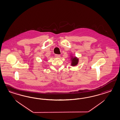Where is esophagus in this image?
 I'll return each instance as SVG.
<instances>
[{
  "mask_svg": "<svg viewBox=\"0 0 120 120\" xmlns=\"http://www.w3.org/2000/svg\"><path fill=\"white\" fill-rule=\"evenodd\" d=\"M55 57H56V58H59L60 57V55L56 54V55H55Z\"/></svg>",
  "mask_w": 120,
  "mask_h": 120,
  "instance_id": "obj_1",
  "label": "esophagus"
}]
</instances>
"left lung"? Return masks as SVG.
<instances>
[{"label": "left lung", "mask_w": 120, "mask_h": 120, "mask_svg": "<svg viewBox=\"0 0 120 120\" xmlns=\"http://www.w3.org/2000/svg\"><path fill=\"white\" fill-rule=\"evenodd\" d=\"M71 65L72 66H76L78 64V63L79 62L78 58H77L76 57H73V56H72L71 58Z\"/></svg>", "instance_id": "1"}]
</instances>
